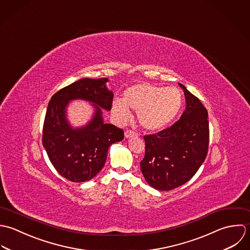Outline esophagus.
Segmentation results:
<instances>
[{
  "label": "esophagus",
  "instance_id": "obj_1",
  "mask_svg": "<svg viewBox=\"0 0 250 250\" xmlns=\"http://www.w3.org/2000/svg\"><path fill=\"white\" fill-rule=\"evenodd\" d=\"M136 135H137V133L134 132V131H132V130H126V131L125 132V138H131V137H134V136H136Z\"/></svg>",
  "mask_w": 250,
  "mask_h": 250
}]
</instances>
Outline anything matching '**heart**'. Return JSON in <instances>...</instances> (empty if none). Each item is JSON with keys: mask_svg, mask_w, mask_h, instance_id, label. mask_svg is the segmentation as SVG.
Segmentation results:
<instances>
[{"mask_svg": "<svg viewBox=\"0 0 250 250\" xmlns=\"http://www.w3.org/2000/svg\"><path fill=\"white\" fill-rule=\"evenodd\" d=\"M184 96L176 87L139 83L127 88L123 100L112 102L113 114L122 122L129 119V109L137 112L139 124L147 130L158 131L169 125L179 114Z\"/></svg>", "mask_w": 250, "mask_h": 250, "instance_id": "1", "label": "heart"}]
</instances>
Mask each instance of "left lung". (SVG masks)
<instances>
[{"instance_id": "1", "label": "left lung", "mask_w": 250, "mask_h": 250, "mask_svg": "<svg viewBox=\"0 0 250 250\" xmlns=\"http://www.w3.org/2000/svg\"><path fill=\"white\" fill-rule=\"evenodd\" d=\"M186 110L171 127L145 135L140 169L151 188L167 191L183 186L198 171L208 147V111L183 84Z\"/></svg>"}]
</instances>
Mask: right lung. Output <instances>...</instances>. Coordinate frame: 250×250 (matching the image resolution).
<instances>
[{
	"label": "right lung",
	"mask_w": 250,
	"mask_h": 250,
	"mask_svg": "<svg viewBox=\"0 0 250 250\" xmlns=\"http://www.w3.org/2000/svg\"><path fill=\"white\" fill-rule=\"evenodd\" d=\"M107 78H82L57 92L48 103L43 124L42 144L57 172L70 182H87L103 168L109 147L124 139V131L105 124L103 110L110 111L114 94ZM81 99L92 103L91 121L73 128L66 117L69 101Z\"/></svg>",
	"instance_id": "1"
}]
</instances>
